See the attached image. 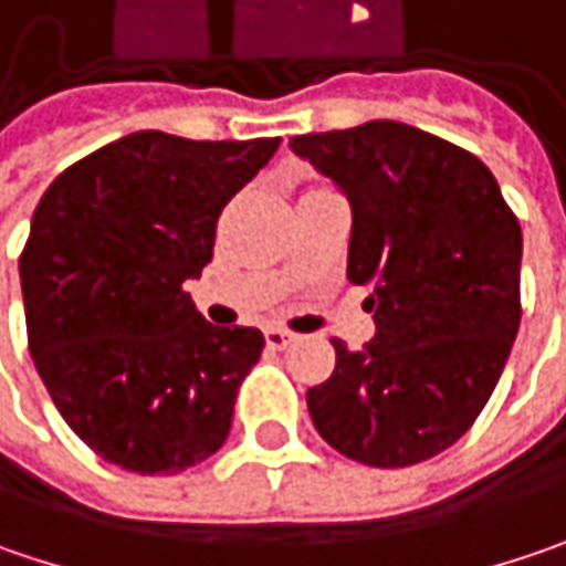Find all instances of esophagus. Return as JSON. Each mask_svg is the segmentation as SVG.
<instances>
[{
	"instance_id": "esophagus-1",
	"label": "esophagus",
	"mask_w": 566,
	"mask_h": 566,
	"mask_svg": "<svg viewBox=\"0 0 566 566\" xmlns=\"http://www.w3.org/2000/svg\"><path fill=\"white\" fill-rule=\"evenodd\" d=\"M265 343H269V349H287L294 343V333H287L282 326H269L265 329Z\"/></svg>"
}]
</instances>
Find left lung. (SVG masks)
<instances>
[{"instance_id": "1", "label": "left lung", "mask_w": 566, "mask_h": 566, "mask_svg": "<svg viewBox=\"0 0 566 566\" xmlns=\"http://www.w3.org/2000/svg\"><path fill=\"white\" fill-rule=\"evenodd\" d=\"M346 191L349 275L371 287L375 339H333L336 368L307 390L316 432L352 461L410 468L481 416L513 349L522 230L474 153L400 120L291 137Z\"/></svg>"}]
</instances>
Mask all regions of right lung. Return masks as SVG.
Listing matches in <instances>:
<instances>
[{
    "label": "right lung",
    "mask_w": 566,
    "mask_h": 566,
    "mask_svg": "<svg viewBox=\"0 0 566 566\" xmlns=\"http://www.w3.org/2000/svg\"><path fill=\"white\" fill-rule=\"evenodd\" d=\"M279 144L137 130L44 191L18 259L28 349L98 458L179 474L227 442L265 336L208 323L185 282L211 262L217 217Z\"/></svg>",
    "instance_id": "right-lung-1"
}]
</instances>
